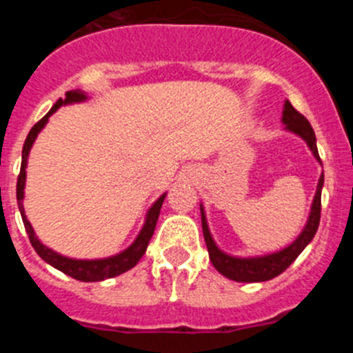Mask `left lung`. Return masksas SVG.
Masks as SVG:
<instances>
[{"label": "left lung", "instance_id": "obj_1", "mask_svg": "<svg viewBox=\"0 0 353 353\" xmlns=\"http://www.w3.org/2000/svg\"><path fill=\"white\" fill-rule=\"evenodd\" d=\"M283 123H285V129L290 132L297 134L307 143L310 150L313 152L314 159H316L320 164V155H318L316 148V138H314V130L311 127V123L307 121V118L304 114H301L297 109L293 108L288 101L285 102V109H283ZM322 187H323V173L318 180L316 185V194H314L313 205H311L310 217H307V223H305L304 230L301 232V235L293 240L288 248L281 249L277 252H270V254H263V256H252V258H239L232 256V254H226L224 251H221L217 248V244L212 239V233L208 230L207 224V215H205L203 205H199V210H201V226H203V236L205 242H207L208 256H210L212 265H214L217 272L223 274L224 277L232 279L236 283H261L274 279L276 276H279L281 272H285L293 261L297 260V256L305 249V245L310 244L313 240L314 233L318 230V224H320V210H322Z\"/></svg>", "mask_w": 353, "mask_h": 353}]
</instances>
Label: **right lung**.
<instances>
[{
	"mask_svg": "<svg viewBox=\"0 0 353 353\" xmlns=\"http://www.w3.org/2000/svg\"><path fill=\"white\" fill-rule=\"evenodd\" d=\"M83 101H86V95H84L83 92H79V90L67 92L65 93V99H60V101L56 102V104L51 108V111H49L42 120L37 121L35 125L31 127L30 134H28V138L23 146V162H21V173H19L17 176V205H19V210H21V217H23L24 228H26V233L28 236H30V242L31 245H33V249L37 251V254H39L43 261H48L49 265H52L54 269L61 270V272L74 277V279H77V281L93 283V281H104V279H109V277L120 276V274L132 269L134 265L141 260L146 248H148L150 239H152V235H154L155 232V224H157L159 214H161V207L162 203H164L166 194H162L161 198H159L152 207H150L148 214H146L145 224H143L141 232H139V235L136 236V240H134L132 244H130L125 251L118 252V254H114V256L102 258V260H74V258L61 256V254H58V252L52 251V249H49L48 245H43L42 242H40L39 236H37L35 232H33V228H31L30 221L26 219V214H24V207H23L28 155H30V150L31 146H33V143H35L39 132L46 127L49 117L54 113L56 109L61 108V105L74 104V102H83Z\"/></svg>",
	"mask_w": 353,
	"mask_h": 353,
	"instance_id": "1",
	"label": "right lung"
}]
</instances>
